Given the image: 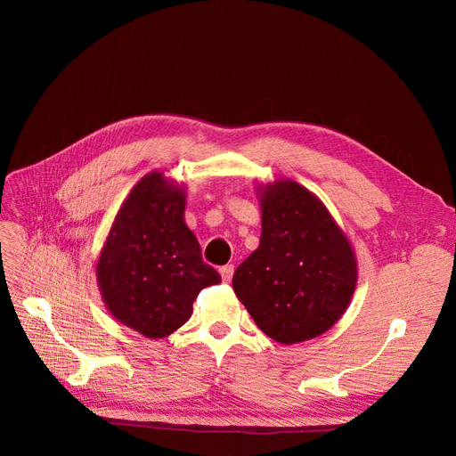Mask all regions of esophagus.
<instances>
[{
  "mask_svg": "<svg viewBox=\"0 0 456 456\" xmlns=\"http://www.w3.org/2000/svg\"><path fill=\"white\" fill-rule=\"evenodd\" d=\"M220 273H222V279H224V282H229V281L232 279V273H234V266H232V265L222 266V268H220Z\"/></svg>",
  "mask_w": 456,
  "mask_h": 456,
  "instance_id": "1",
  "label": "esophagus"
}]
</instances>
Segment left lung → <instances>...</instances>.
Here are the masks:
<instances>
[{"instance_id": "obj_1", "label": "left lung", "mask_w": 456, "mask_h": 456, "mask_svg": "<svg viewBox=\"0 0 456 456\" xmlns=\"http://www.w3.org/2000/svg\"><path fill=\"white\" fill-rule=\"evenodd\" d=\"M258 248L232 289L256 327L279 344L316 338L337 323L356 286V258L325 205L296 181L258 186Z\"/></svg>"}]
</instances>
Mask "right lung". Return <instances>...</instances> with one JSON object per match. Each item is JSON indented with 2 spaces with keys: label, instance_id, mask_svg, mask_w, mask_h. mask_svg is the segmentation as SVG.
<instances>
[{
  "label": "right lung",
  "instance_id": "1",
  "mask_svg": "<svg viewBox=\"0 0 456 456\" xmlns=\"http://www.w3.org/2000/svg\"><path fill=\"white\" fill-rule=\"evenodd\" d=\"M184 203L183 186L160 172L142 177L118 210L95 268L109 313L148 338L184 325L198 294L222 281L184 224Z\"/></svg>",
  "mask_w": 456,
  "mask_h": 456
}]
</instances>
